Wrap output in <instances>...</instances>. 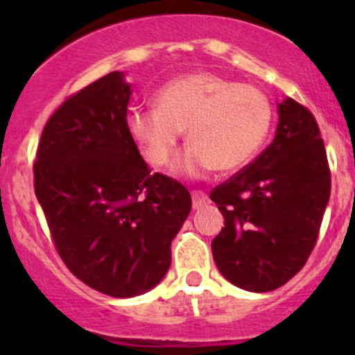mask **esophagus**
<instances>
[{
    "label": "esophagus",
    "mask_w": 355,
    "mask_h": 355,
    "mask_svg": "<svg viewBox=\"0 0 355 355\" xmlns=\"http://www.w3.org/2000/svg\"><path fill=\"white\" fill-rule=\"evenodd\" d=\"M207 200L209 199H207L206 192L192 191V207H194V209H200L204 204H207Z\"/></svg>",
    "instance_id": "1"
}]
</instances>
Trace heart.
Masks as SVG:
<instances>
[{"label":"heart","mask_w":355,"mask_h":355,"mask_svg":"<svg viewBox=\"0 0 355 355\" xmlns=\"http://www.w3.org/2000/svg\"><path fill=\"white\" fill-rule=\"evenodd\" d=\"M157 108H135L127 128L151 166H166L184 130L191 144L175 164L182 177L202 178L216 168L234 173L261 151L273 123L270 98L254 85L211 71L173 78L157 91Z\"/></svg>","instance_id":"b5f03b06"}]
</instances>
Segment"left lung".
<instances>
[{
    "label": "left lung",
    "instance_id": "8db88e82",
    "mask_svg": "<svg viewBox=\"0 0 355 355\" xmlns=\"http://www.w3.org/2000/svg\"><path fill=\"white\" fill-rule=\"evenodd\" d=\"M330 189L316 118L287 98L273 142L209 194L225 218L211 242L220 273L249 292L287 284L316 245Z\"/></svg>",
    "mask_w": 355,
    "mask_h": 355
}]
</instances>
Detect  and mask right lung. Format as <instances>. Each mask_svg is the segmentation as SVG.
Wrapping results in <instances>:
<instances>
[{"mask_svg": "<svg viewBox=\"0 0 355 355\" xmlns=\"http://www.w3.org/2000/svg\"><path fill=\"white\" fill-rule=\"evenodd\" d=\"M130 84L111 71L48 120L34 161L35 198L80 282L111 297L156 287L192 207L180 182L148 168L127 128Z\"/></svg>", "mask_w": 355, "mask_h": 355, "instance_id": "add662e5", "label": "right lung"}]
</instances>
